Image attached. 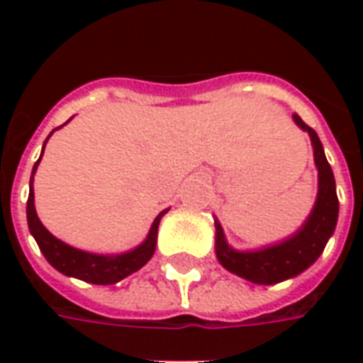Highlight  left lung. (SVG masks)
<instances>
[{"instance_id": "8db88e82", "label": "left lung", "mask_w": 363, "mask_h": 363, "mask_svg": "<svg viewBox=\"0 0 363 363\" xmlns=\"http://www.w3.org/2000/svg\"><path fill=\"white\" fill-rule=\"evenodd\" d=\"M294 122L311 138L313 157L319 171L317 202L301 229L296 235L272 247H264L259 251H235L225 241L220 221H216V257L221 262V267L252 284L270 286V284L288 280L307 270L319 259L320 252L325 251V245L335 233L336 220H338L335 174L325 157L319 135L297 114H294Z\"/></svg>"}]
</instances>
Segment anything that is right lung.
<instances>
[{
  "label": "right lung",
  "instance_id": "1",
  "mask_svg": "<svg viewBox=\"0 0 363 363\" xmlns=\"http://www.w3.org/2000/svg\"><path fill=\"white\" fill-rule=\"evenodd\" d=\"M62 128V126H60ZM58 130V128H56ZM54 134V130L50 135ZM48 142V138H46ZM44 142V145H46ZM44 153V147H43ZM43 159V155H40ZM40 159L36 161L33 167V174H30V192H28L27 200V220H28V229L38 243V249L43 251L46 260L50 262L52 267L56 268L58 272L72 276V278H79L83 281H89V284H99V286H108V284H116V281L124 280L126 276L134 274L135 270L147 262L155 252V245H157V229L159 221L163 218V213L167 210L159 213L153 225H151L150 233L145 237V241L142 245H138L135 249L122 255H95V252H85L79 249L69 247L64 241H60L56 237L52 235L48 229L44 228L35 210V192H33V177L36 173V167L40 163Z\"/></svg>",
  "mask_w": 363,
  "mask_h": 363
}]
</instances>
